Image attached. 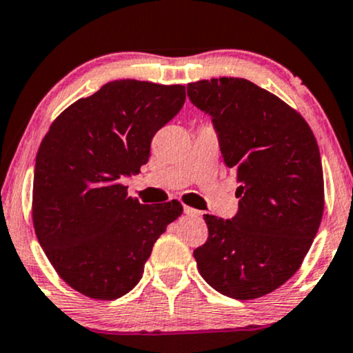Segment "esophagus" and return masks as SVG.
Returning a JSON list of instances; mask_svg holds the SVG:
<instances>
[{
    "label": "esophagus",
    "mask_w": 353,
    "mask_h": 353,
    "mask_svg": "<svg viewBox=\"0 0 353 353\" xmlns=\"http://www.w3.org/2000/svg\"><path fill=\"white\" fill-rule=\"evenodd\" d=\"M184 214L188 215V217H201L202 212L201 210H195V209H192V207H189V205H184Z\"/></svg>",
    "instance_id": "obj_1"
}]
</instances>
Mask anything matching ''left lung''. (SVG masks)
Here are the masks:
<instances>
[{
  "mask_svg": "<svg viewBox=\"0 0 353 353\" xmlns=\"http://www.w3.org/2000/svg\"><path fill=\"white\" fill-rule=\"evenodd\" d=\"M188 95L212 117L225 164L240 184L235 217L203 215L209 236L194 250L197 268L228 298H261L299 270L319 230V146L294 108L246 79L199 80Z\"/></svg>",
  "mask_w": 353,
  "mask_h": 353,
  "instance_id": "left-lung-1",
  "label": "left lung"
}]
</instances>
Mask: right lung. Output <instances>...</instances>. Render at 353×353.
Listing matches in <instances>:
<instances>
[{"instance_id": "right-lung-1", "label": "right lung", "mask_w": 353, "mask_h": 353, "mask_svg": "<svg viewBox=\"0 0 353 353\" xmlns=\"http://www.w3.org/2000/svg\"><path fill=\"white\" fill-rule=\"evenodd\" d=\"M185 101L184 85L105 83L52 121L36 156L32 223L57 274L87 298L112 301L141 279L156 240L182 214L144 205L121 177L150 159L152 136Z\"/></svg>"}]
</instances>
